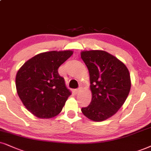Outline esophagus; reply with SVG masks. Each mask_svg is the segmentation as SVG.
I'll return each mask as SVG.
<instances>
[{"label":"esophagus","instance_id":"34e87169","mask_svg":"<svg viewBox=\"0 0 151 151\" xmlns=\"http://www.w3.org/2000/svg\"><path fill=\"white\" fill-rule=\"evenodd\" d=\"M80 90H81V88H77L74 90V92L76 93V94H77V93H79V92L80 91Z\"/></svg>","mask_w":151,"mask_h":151}]
</instances>
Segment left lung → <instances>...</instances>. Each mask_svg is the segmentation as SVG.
I'll return each mask as SVG.
<instances>
[{
    "label": "left lung",
    "instance_id": "8db88e82",
    "mask_svg": "<svg viewBox=\"0 0 151 151\" xmlns=\"http://www.w3.org/2000/svg\"><path fill=\"white\" fill-rule=\"evenodd\" d=\"M81 59L90 74L92 100L81 108L83 115L93 121L110 118L121 107L130 91V76L127 67L104 51H82Z\"/></svg>",
    "mask_w": 151,
    "mask_h": 151
}]
</instances>
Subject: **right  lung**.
<instances>
[{
  "instance_id": "right-lung-1",
  "label": "right lung",
  "mask_w": 151,
  "mask_h": 151,
  "mask_svg": "<svg viewBox=\"0 0 151 151\" xmlns=\"http://www.w3.org/2000/svg\"><path fill=\"white\" fill-rule=\"evenodd\" d=\"M72 53V51L40 53L25 63L17 72L19 97L26 108L37 118H50L58 115L71 95L58 70Z\"/></svg>"
}]
</instances>
